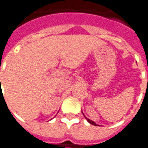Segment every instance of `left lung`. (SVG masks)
I'll return each mask as SVG.
<instances>
[{
    "mask_svg": "<svg viewBox=\"0 0 148 148\" xmlns=\"http://www.w3.org/2000/svg\"><path fill=\"white\" fill-rule=\"evenodd\" d=\"M83 114H84V113H83ZM84 117L86 118V120H88V123H90L91 125H95V126H97V124L95 123L94 121H92V120H89V119H88V118H87V117H86L85 115H84Z\"/></svg>",
    "mask_w": 148,
    "mask_h": 148,
    "instance_id": "left-lung-1",
    "label": "left lung"
}]
</instances>
